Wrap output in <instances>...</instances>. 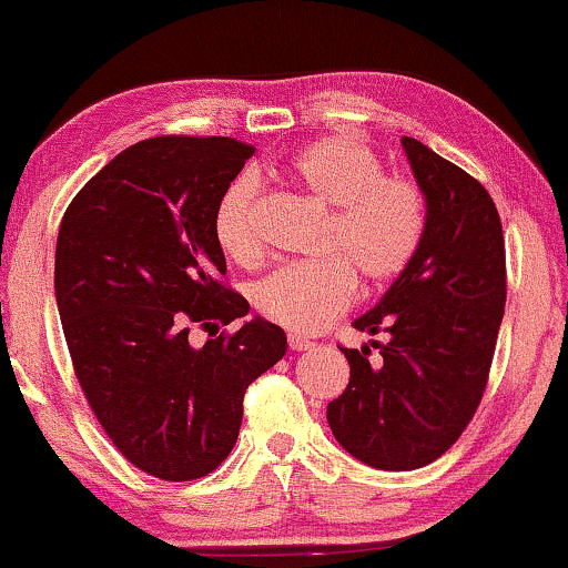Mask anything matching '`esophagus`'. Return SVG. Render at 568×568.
<instances>
[{
	"mask_svg": "<svg viewBox=\"0 0 568 568\" xmlns=\"http://www.w3.org/2000/svg\"><path fill=\"white\" fill-rule=\"evenodd\" d=\"M286 344H290L292 352H310V348L315 346L313 341H307V338H302V336H290V338H286Z\"/></svg>",
	"mask_w": 568,
	"mask_h": 568,
	"instance_id": "obj_1",
	"label": "esophagus"
}]
</instances>
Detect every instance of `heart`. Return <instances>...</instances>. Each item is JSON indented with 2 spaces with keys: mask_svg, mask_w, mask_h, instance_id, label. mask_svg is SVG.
<instances>
[{
  "mask_svg": "<svg viewBox=\"0 0 568 568\" xmlns=\"http://www.w3.org/2000/svg\"><path fill=\"white\" fill-rule=\"evenodd\" d=\"M284 175L313 204L328 209L317 251L328 258L294 263L255 286V310L294 333H317L354 300V278L375 292L395 282L416 258L426 235V196L406 175H383L367 144L328 136L302 146ZM258 185L237 178L222 193L214 232L232 261L261 258Z\"/></svg>",
  "mask_w": 568,
  "mask_h": 568,
  "instance_id": "obj_1",
  "label": "heart"
}]
</instances>
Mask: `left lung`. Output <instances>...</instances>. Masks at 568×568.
<instances>
[{
	"label": "left lung",
	"instance_id": "1",
	"mask_svg": "<svg viewBox=\"0 0 568 568\" xmlns=\"http://www.w3.org/2000/svg\"><path fill=\"white\" fill-rule=\"evenodd\" d=\"M426 196V235L410 266L354 328L385 344L341 348L352 367L328 426L356 460L414 470L455 445L484 398L507 302V255L491 196L418 139H400Z\"/></svg>",
	"mask_w": 568,
	"mask_h": 568
}]
</instances>
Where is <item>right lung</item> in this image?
Masks as SVG:
<instances>
[{
	"mask_svg": "<svg viewBox=\"0 0 568 568\" xmlns=\"http://www.w3.org/2000/svg\"><path fill=\"white\" fill-rule=\"evenodd\" d=\"M253 154L230 136H154L108 162L57 240L59 317L84 398L119 453L162 480L212 473L235 447L247 385L286 354L278 325L222 284L214 214Z\"/></svg>",
	"mask_w": 568,
	"mask_h": 568,
	"instance_id": "add662e5",
	"label": "right lung"
}]
</instances>
